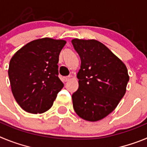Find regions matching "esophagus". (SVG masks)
<instances>
[{
	"instance_id": "obj_1",
	"label": "esophagus",
	"mask_w": 147,
	"mask_h": 147,
	"mask_svg": "<svg viewBox=\"0 0 147 147\" xmlns=\"http://www.w3.org/2000/svg\"><path fill=\"white\" fill-rule=\"evenodd\" d=\"M71 79V76H65V77H63V80H64L65 82H67L68 80Z\"/></svg>"
}]
</instances>
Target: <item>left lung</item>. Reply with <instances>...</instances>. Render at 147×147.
<instances>
[{
  "instance_id": "obj_1",
  "label": "left lung",
  "mask_w": 147,
  "mask_h": 147,
  "mask_svg": "<svg viewBox=\"0 0 147 147\" xmlns=\"http://www.w3.org/2000/svg\"><path fill=\"white\" fill-rule=\"evenodd\" d=\"M80 55L79 88L73 93V106L80 118L97 121L112 113L126 93L127 67L103 43L96 40L71 41Z\"/></svg>"
}]
</instances>
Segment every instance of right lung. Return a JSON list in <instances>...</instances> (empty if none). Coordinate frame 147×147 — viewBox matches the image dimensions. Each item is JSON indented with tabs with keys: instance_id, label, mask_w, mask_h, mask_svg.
<instances>
[{
	"instance_id": "1",
	"label": "right lung",
	"mask_w": 147,
	"mask_h": 147,
	"mask_svg": "<svg viewBox=\"0 0 147 147\" xmlns=\"http://www.w3.org/2000/svg\"><path fill=\"white\" fill-rule=\"evenodd\" d=\"M66 42L42 38L18 50L9 62L11 92L21 108L42 113L51 107L64 84L58 77L59 55Z\"/></svg>"
}]
</instances>
